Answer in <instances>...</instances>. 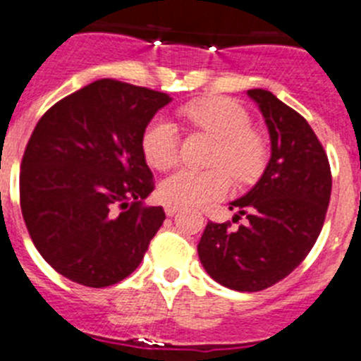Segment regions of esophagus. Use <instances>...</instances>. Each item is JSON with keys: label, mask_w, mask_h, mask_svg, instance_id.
<instances>
[{"label": "esophagus", "mask_w": 361, "mask_h": 361, "mask_svg": "<svg viewBox=\"0 0 361 361\" xmlns=\"http://www.w3.org/2000/svg\"><path fill=\"white\" fill-rule=\"evenodd\" d=\"M164 209H165V214H167V216L171 217V216H174V214H176L178 210H180V207H178V204H174V203H165Z\"/></svg>", "instance_id": "esophagus-1"}]
</instances>
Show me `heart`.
Here are the masks:
<instances>
[{"label": "heart", "instance_id": "heart-1", "mask_svg": "<svg viewBox=\"0 0 361 361\" xmlns=\"http://www.w3.org/2000/svg\"><path fill=\"white\" fill-rule=\"evenodd\" d=\"M187 124L210 133L217 138L212 154L214 169L181 167L165 178L160 194L167 203L201 204L219 200L230 190L232 176L241 183L253 181L262 173L268 157L264 136L252 128V118L245 106L228 97H210L180 109ZM142 152L151 167L171 169L180 157L178 128L164 116L154 118L142 133Z\"/></svg>", "mask_w": 361, "mask_h": 361}]
</instances>
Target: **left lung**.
Listing matches in <instances>:
<instances>
[{"mask_svg": "<svg viewBox=\"0 0 361 361\" xmlns=\"http://www.w3.org/2000/svg\"><path fill=\"white\" fill-rule=\"evenodd\" d=\"M271 138L257 185L232 201L246 225L209 221L197 245L207 274L235 291H261L293 271L317 243L331 197V167L307 120L271 92L248 90Z\"/></svg>", "mask_w": 361, "mask_h": 361, "instance_id": "obj_1", "label": "left lung"}]
</instances>
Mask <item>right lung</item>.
Listing matches in <instances>:
<instances>
[{"label": "right lung", "instance_id": "add662e5", "mask_svg": "<svg viewBox=\"0 0 361 361\" xmlns=\"http://www.w3.org/2000/svg\"><path fill=\"white\" fill-rule=\"evenodd\" d=\"M171 97L100 79L54 104L35 126L19 173V203L44 261L63 277L106 288L124 281L164 225L142 133Z\"/></svg>", "mask_w": 361, "mask_h": 361}]
</instances>
